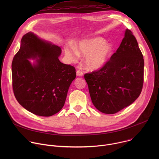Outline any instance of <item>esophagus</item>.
I'll return each mask as SVG.
<instances>
[{"instance_id":"34e87169","label":"esophagus","mask_w":159,"mask_h":159,"mask_svg":"<svg viewBox=\"0 0 159 159\" xmlns=\"http://www.w3.org/2000/svg\"><path fill=\"white\" fill-rule=\"evenodd\" d=\"M77 76L78 77H82L83 76V72L80 70H77Z\"/></svg>"}]
</instances>
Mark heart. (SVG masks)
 Masks as SVG:
<instances>
[{"instance_id": "1", "label": "heart", "mask_w": 159, "mask_h": 159, "mask_svg": "<svg viewBox=\"0 0 159 159\" xmlns=\"http://www.w3.org/2000/svg\"><path fill=\"white\" fill-rule=\"evenodd\" d=\"M113 51L111 43L102 38L83 39L74 48H65V53L70 60H76L78 56L85 57L84 65L89 70H98L106 65Z\"/></svg>"}]
</instances>
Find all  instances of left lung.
<instances>
[{"label": "left lung", "mask_w": 159, "mask_h": 159, "mask_svg": "<svg viewBox=\"0 0 159 159\" xmlns=\"http://www.w3.org/2000/svg\"><path fill=\"white\" fill-rule=\"evenodd\" d=\"M144 60L132 32L126 29L116 53L100 70L84 75L94 106L115 114L137 99L143 84Z\"/></svg>", "instance_id": "left-lung-1"}]
</instances>
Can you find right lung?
<instances>
[{
    "label": "right lung",
    "instance_id": "add662e5",
    "mask_svg": "<svg viewBox=\"0 0 159 159\" xmlns=\"http://www.w3.org/2000/svg\"><path fill=\"white\" fill-rule=\"evenodd\" d=\"M60 47L33 32L25 34L12 62V88L18 102L41 116H51L63 107L76 77L73 66L61 63ZM35 59L32 64L29 60Z\"/></svg>",
    "mask_w": 159,
    "mask_h": 159
}]
</instances>
